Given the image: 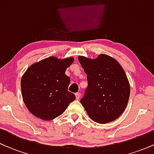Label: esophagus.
Listing matches in <instances>:
<instances>
[{"mask_svg":"<svg viewBox=\"0 0 154 154\" xmlns=\"http://www.w3.org/2000/svg\"><path fill=\"white\" fill-rule=\"evenodd\" d=\"M75 96H76V98H77V99L78 100L79 98V97H80V93H75Z\"/></svg>","mask_w":154,"mask_h":154,"instance_id":"34e87169","label":"esophagus"}]
</instances>
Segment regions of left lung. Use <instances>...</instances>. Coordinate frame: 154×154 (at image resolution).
Returning a JSON list of instances; mask_svg holds the SVG:
<instances>
[{"label": "left lung", "instance_id": "8db88e82", "mask_svg": "<svg viewBox=\"0 0 154 154\" xmlns=\"http://www.w3.org/2000/svg\"><path fill=\"white\" fill-rule=\"evenodd\" d=\"M87 75L88 86L81 103L92 120L99 124L119 118L128 105L130 86L119 63L106 54L96 59L79 56Z\"/></svg>", "mask_w": 154, "mask_h": 154}]
</instances>
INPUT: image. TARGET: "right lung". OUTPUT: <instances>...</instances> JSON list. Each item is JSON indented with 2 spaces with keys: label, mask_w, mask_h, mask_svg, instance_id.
Instances as JSON below:
<instances>
[{
  "label": "right lung",
  "mask_w": 154,
  "mask_h": 154,
  "mask_svg": "<svg viewBox=\"0 0 154 154\" xmlns=\"http://www.w3.org/2000/svg\"><path fill=\"white\" fill-rule=\"evenodd\" d=\"M73 61V57L50 56L26 69L21 79V90L24 103L32 114L45 121L52 120L75 100V95L68 91L70 78L65 75Z\"/></svg>",
  "instance_id": "obj_1"
}]
</instances>
